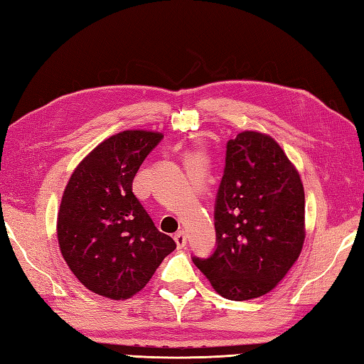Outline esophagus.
<instances>
[{
  "label": "esophagus",
  "mask_w": 364,
  "mask_h": 364,
  "mask_svg": "<svg viewBox=\"0 0 364 364\" xmlns=\"http://www.w3.org/2000/svg\"><path fill=\"white\" fill-rule=\"evenodd\" d=\"M173 237H175L176 245L180 247V249H183V247L186 245V242H188V236H186V233H184V231H178V233Z\"/></svg>",
  "instance_id": "34e87169"
}]
</instances>
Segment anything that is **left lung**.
I'll return each instance as SVG.
<instances>
[{
  "label": "left lung",
  "mask_w": 364,
  "mask_h": 364,
  "mask_svg": "<svg viewBox=\"0 0 364 364\" xmlns=\"http://www.w3.org/2000/svg\"><path fill=\"white\" fill-rule=\"evenodd\" d=\"M215 249L192 257L228 300L264 296L288 274L305 239V192L282 146L244 131L227 142L214 205Z\"/></svg>",
  "instance_id": "8db88e82"
}]
</instances>
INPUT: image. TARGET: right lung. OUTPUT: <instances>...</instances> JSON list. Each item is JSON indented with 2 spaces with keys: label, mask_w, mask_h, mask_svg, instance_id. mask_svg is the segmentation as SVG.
Listing matches in <instances>:
<instances>
[{
  "label": "right lung",
  "mask_w": 364,
  "mask_h": 364,
  "mask_svg": "<svg viewBox=\"0 0 364 364\" xmlns=\"http://www.w3.org/2000/svg\"><path fill=\"white\" fill-rule=\"evenodd\" d=\"M151 131H123L92 150L64 191L58 239L65 262L92 292L134 296L175 250L133 194V180L162 141Z\"/></svg>",
  "instance_id": "obj_1"
}]
</instances>
